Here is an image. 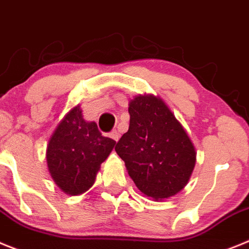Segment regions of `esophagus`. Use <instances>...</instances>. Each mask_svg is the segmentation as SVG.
I'll return each instance as SVG.
<instances>
[{"label":"esophagus","mask_w":249,"mask_h":249,"mask_svg":"<svg viewBox=\"0 0 249 249\" xmlns=\"http://www.w3.org/2000/svg\"><path fill=\"white\" fill-rule=\"evenodd\" d=\"M110 136H111V139H114L115 141H118V140H119V138H120V134H119V131H118V130H114L113 133L110 134Z\"/></svg>","instance_id":"1"}]
</instances>
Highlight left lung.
Here are the masks:
<instances>
[{"label": "left lung", "mask_w": 249, "mask_h": 249, "mask_svg": "<svg viewBox=\"0 0 249 249\" xmlns=\"http://www.w3.org/2000/svg\"><path fill=\"white\" fill-rule=\"evenodd\" d=\"M129 130L115 146L127 174L154 201L178 195L191 178L196 149L160 97L140 94L129 102Z\"/></svg>", "instance_id": "8db88e82"}]
</instances>
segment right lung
<instances>
[{
  "mask_svg": "<svg viewBox=\"0 0 249 249\" xmlns=\"http://www.w3.org/2000/svg\"><path fill=\"white\" fill-rule=\"evenodd\" d=\"M115 144L102 135L97 123L83 119L80 105H75L49 138L46 160L51 178L69 196L84 194L94 185L100 165Z\"/></svg>",
  "mask_w": 249,
  "mask_h": 249,
  "instance_id": "obj_1",
  "label": "right lung"
}]
</instances>
